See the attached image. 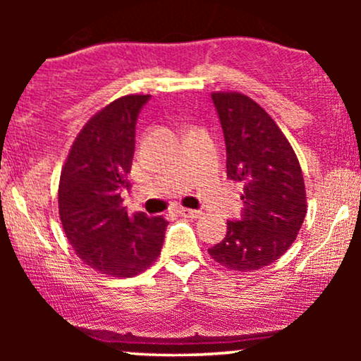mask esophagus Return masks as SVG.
I'll return each instance as SVG.
<instances>
[{"mask_svg":"<svg viewBox=\"0 0 361 361\" xmlns=\"http://www.w3.org/2000/svg\"><path fill=\"white\" fill-rule=\"evenodd\" d=\"M178 214L181 217H190V219H198L202 217V210H192V209H178Z\"/></svg>","mask_w":361,"mask_h":361,"instance_id":"obj_1","label":"esophagus"}]
</instances>
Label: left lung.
Listing matches in <instances>:
<instances>
[{
    "label": "left lung",
    "instance_id": "1",
    "mask_svg": "<svg viewBox=\"0 0 361 361\" xmlns=\"http://www.w3.org/2000/svg\"><path fill=\"white\" fill-rule=\"evenodd\" d=\"M226 140L227 178L243 185V210L209 250L222 267L252 271L292 246L307 212L302 169L279 126L241 93H212Z\"/></svg>",
    "mask_w": 361,
    "mask_h": 361
}]
</instances>
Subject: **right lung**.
<instances>
[{
	"label": "right lung",
	"instance_id": "1",
	"mask_svg": "<svg viewBox=\"0 0 361 361\" xmlns=\"http://www.w3.org/2000/svg\"><path fill=\"white\" fill-rule=\"evenodd\" d=\"M149 94L111 102L82 127L59 181V215L68 241L93 270L128 279L154 263L168 222L122 205L135 151V123Z\"/></svg>",
	"mask_w": 361,
	"mask_h": 361
}]
</instances>
